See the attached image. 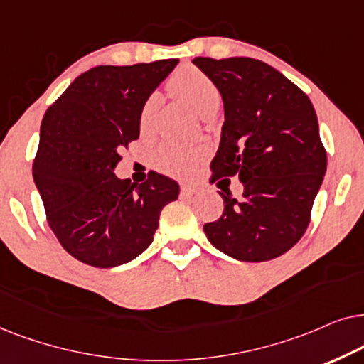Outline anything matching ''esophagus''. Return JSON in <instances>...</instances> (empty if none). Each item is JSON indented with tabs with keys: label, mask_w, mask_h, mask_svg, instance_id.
Segmentation results:
<instances>
[{
	"label": "esophagus",
	"mask_w": 364,
	"mask_h": 364,
	"mask_svg": "<svg viewBox=\"0 0 364 364\" xmlns=\"http://www.w3.org/2000/svg\"><path fill=\"white\" fill-rule=\"evenodd\" d=\"M200 191V186L196 185H181V195L185 196H193Z\"/></svg>",
	"instance_id": "obj_1"
}]
</instances>
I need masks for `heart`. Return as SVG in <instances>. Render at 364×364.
<instances>
[{
  "label": "heart",
  "mask_w": 364,
  "mask_h": 364,
  "mask_svg": "<svg viewBox=\"0 0 364 364\" xmlns=\"http://www.w3.org/2000/svg\"><path fill=\"white\" fill-rule=\"evenodd\" d=\"M168 90L179 98L186 100L198 113L211 114L220 106L221 95L215 81L205 71L193 65L178 68L168 80ZM159 106L156 93L149 95L139 111V129L151 128ZM210 148L205 143H159L151 154L153 166L169 176H188L208 156Z\"/></svg>",
  "instance_id": "1"
}]
</instances>
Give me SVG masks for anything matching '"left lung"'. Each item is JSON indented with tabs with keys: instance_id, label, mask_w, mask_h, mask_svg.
<instances>
[{
	"instance_id": "obj_1",
	"label": "left lung",
	"mask_w": 364,
	"mask_h": 364,
	"mask_svg": "<svg viewBox=\"0 0 364 364\" xmlns=\"http://www.w3.org/2000/svg\"><path fill=\"white\" fill-rule=\"evenodd\" d=\"M193 63L215 81L225 103L211 181L240 176L245 186L241 201L223 188V215L203 230L235 259L278 258L306 231L326 173L311 101L278 70L253 58L200 56Z\"/></svg>"
}]
</instances>
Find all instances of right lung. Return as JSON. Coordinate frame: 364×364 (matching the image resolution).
<instances>
[{
	"label": "right lung",
	"instance_id": "1",
	"mask_svg": "<svg viewBox=\"0 0 364 364\" xmlns=\"http://www.w3.org/2000/svg\"><path fill=\"white\" fill-rule=\"evenodd\" d=\"M178 60L95 66L48 108L33 178L48 225L81 263L113 268L143 253L176 181L151 171L141 185L118 179L121 149L139 136V111Z\"/></svg>",
	"mask_w": 364,
	"mask_h": 364
}]
</instances>
